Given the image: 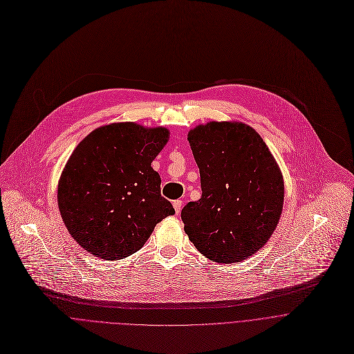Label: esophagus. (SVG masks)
Segmentation results:
<instances>
[{
	"instance_id": "34e87169",
	"label": "esophagus",
	"mask_w": 354,
	"mask_h": 354,
	"mask_svg": "<svg viewBox=\"0 0 354 354\" xmlns=\"http://www.w3.org/2000/svg\"><path fill=\"white\" fill-rule=\"evenodd\" d=\"M173 206H174L176 214L178 215V214H180V210H181V206H183V202H181L180 199H177V201H174V202H173Z\"/></svg>"
}]
</instances>
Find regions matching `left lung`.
I'll return each instance as SVG.
<instances>
[{"label": "left lung", "mask_w": 354, "mask_h": 354, "mask_svg": "<svg viewBox=\"0 0 354 354\" xmlns=\"http://www.w3.org/2000/svg\"><path fill=\"white\" fill-rule=\"evenodd\" d=\"M202 196L181 210L184 230L206 258H250L273 234L283 209V176L259 133L247 124L210 121L188 132Z\"/></svg>", "instance_id": "8db88e82"}]
</instances>
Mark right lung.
Returning <instances> with one entry per match:
<instances>
[{
  "label": "right lung",
  "mask_w": 354,
  "mask_h": 354,
  "mask_svg": "<svg viewBox=\"0 0 354 354\" xmlns=\"http://www.w3.org/2000/svg\"><path fill=\"white\" fill-rule=\"evenodd\" d=\"M169 135L165 127L113 122L81 140L61 173L57 201L65 227L84 250L106 261L127 258L174 215L151 166Z\"/></svg>",
  "instance_id": "1"
}]
</instances>
